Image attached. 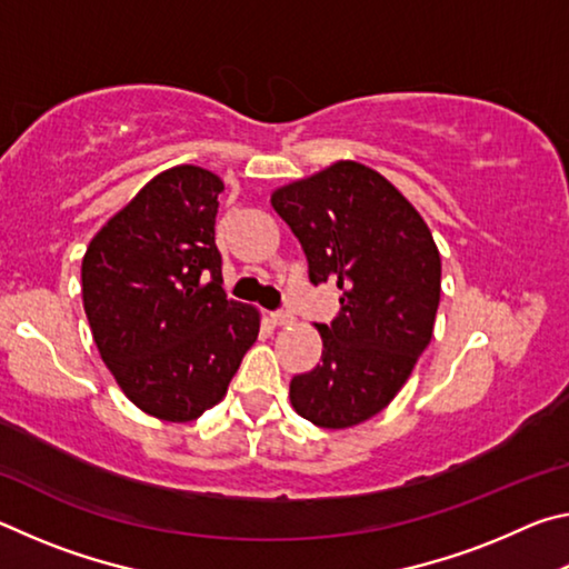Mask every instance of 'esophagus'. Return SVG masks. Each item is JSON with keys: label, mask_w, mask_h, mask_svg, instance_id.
<instances>
[{"label": "esophagus", "mask_w": 569, "mask_h": 569, "mask_svg": "<svg viewBox=\"0 0 569 569\" xmlns=\"http://www.w3.org/2000/svg\"><path fill=\"white\" fill-rule=\"evenodd\" d=\"M291 321H293V316L288 313V311H273L271 313V323L273 326H288Z\"/></svg>", "instance_id": "1"}]
</instances>
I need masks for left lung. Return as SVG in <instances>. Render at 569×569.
<instances>
[{
    "label": "left lung",
    "instance_id": "8db88e82",
    "mask_svg": "<svg viewBox=\"0 0 569 569\" xmlns=\"http://www.w3.org/2000/svg\"><path fill=\"white\" fill-rule=\"evenodd\" d=\"M271 206L301 243L311 283L341 291L339 316L316 323L321 363L291 379V403L316 427H353L389 407L431 341L437 243L417 208L353 160L278 188Z\"/></svg>",
    "mask_w": 569,
    "mask_h": 569
}]
</instances>
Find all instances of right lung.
<instances>
[{"label":"right lung","mask_w":569,"mask_h":569,"mask_svg":"<svg viewBox=\"0 0 569 569\" xmlns=\"http://www.w3.org/2000/svg\"><path fill=\"white\" fill-rule=\"evenodd\" d=\"M220 192L210 170L160 172L82 258L84 313L104 366L134 407L166 421H192L223 399L261 329L256 308L223 291Z\"/></svg>","instance_id":"add662e5"}]
</instances>
